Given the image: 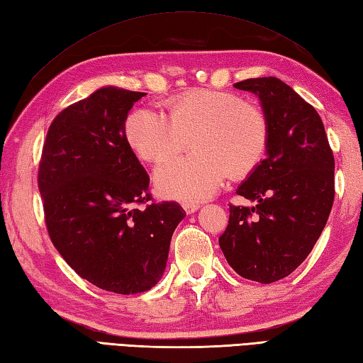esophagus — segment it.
Listing matches in <instances>:
<instances>
[{
    "instance_id": "1",
    "label": "esophagus",
    "mask_w": 363,
    "mask_h": 363,
    "mask_svg": "<svg viewBox=\"0 0 363 363\" xmlns=\"http://www.w3.org/2000/svg\"><path fill=\"white\" fill-rule=\"evenodd\" d=\"M182 208H184V211L187 212V214H191V212H195V211L200 209V204H196V203H182Z\"/></svg>"
}]
</instances>
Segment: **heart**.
Segmentation results:
<instances>
[{
  "mask_svg": "<svg viewBox=\"0 0 363 363\" xmlns=\"http://www.w3.org/2000/svg\"><path fill=\"white\" fill-rule=\"evenodd\" d=\"M125 140L137 157L160 163L155 172L162 196L181 201L206 200L222 186L226 174L240 181L253 174L271 145V121L258 105L233 92L194 89L168 101V116L154 108L132 111L124 124Z\"/></svg>",
  "mask_w": 363,
  "mask_h": 363,
  "instance_id": "1",
  "label": "heart"
}]
</instances>
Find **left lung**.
Masks as SVG:
<instances>
[{"mask_svg": "<svg viewBox=\"0 0 363 363\" xmlns=\"http://www.w3.org/2000/svg\"><path fill=\"white\" fill-rule=\"evenodd\" d=\"M234 86L259 97L271 145L238 189L257 206L230 204L218 244L240 277L267 285L294 272L321 236L335 198V160L318 111L286 83L261 77Z\"/></svg>", "mask_w": 363, "mask_h": 363, "instance_id": "left-lung-1", "label": "left lung"}]
</instances>
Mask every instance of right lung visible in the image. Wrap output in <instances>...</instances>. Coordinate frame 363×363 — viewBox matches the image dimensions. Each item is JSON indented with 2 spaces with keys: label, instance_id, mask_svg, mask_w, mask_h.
Here are the masks:
<instances>
[{
  "label": "right lung",
  "instance_id": "add662e5",
  "mask_svg": "<svg viewBox=\"0 0 363 363\" xmlns=\"http://www.w3.org/2000/svg\"><path fill=\"white\" fill-rule=\"evenodd\" d=\"M143 96L106 86L64 108L48 127L38 172L56 250L82 279L116 294L145 293L160 280L186 216L176 201H152L125 140L127 113Z\"/></svg>",
  "mask_w": 363,
  "mask_h": 363
}]
</instances>
